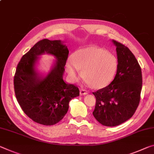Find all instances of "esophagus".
Returning a JSON list of instances; mask_svg holds the SVG:
<instances>
[{
	"label": "esophagus",
	"instance_id": "1",
	"mask_svg": "<svg viewBox=\"0 0 154 154\" xmlns=\"http://www.w3.org/2000/svg\"><path fill=\"white\" fill-rule=\"evenodd\" d=\"M88 92L87 90H86L80 89L79 94H80V95H86V94H88Z\"/></svg>",
	"mask_w": 154,
	"mask_h": 154
}]
</instances>
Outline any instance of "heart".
Segmentation results:
<instances>
[{"mask_svg": "<svg viewBox=\"0 0 154 154\" xmlns=\"http://www.w3.org/2000/svg\"><path fill=\"white\" fill-rule=\"evenodd\" d=\"M118 60L113 53L96 46L80 48L67 60L66 68L71 81L81 75L88 86L101 89L113 81L118 70Z\"/></svg>", "mask_w": 154, "mask_h": 154, "instance_id": "heart-1", "label": "heart"}]
</instances>
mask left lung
<instances>
[{
  "instance_id": "1",
  "label": "left lung",
  "mask_w": 154,
  "mask_h": 154,
  "mask_svg": "<svg viewBox=\"0 0 154 154\" xmlns=\"http://www.w3.org/2000/svg\"><path fill=\"white\" fill-rule=\"evenodd\" d=\"M116 46L118 70L108 86L92 92L96 105L92 112L101 125L114 127L130 119L137 109L142 89V72L137 60L125 45L112 40Z\"/></svg>"
}]
</instances>
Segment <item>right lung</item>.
<instances>
[{
  "instance_id": "obj_1",
  "label": "right lung",
  "mask_w": 154,
  "mask_h": 154,
  "mask_svg": "<svg viewBox=\"0 0 154 154\" xmlns=\"http://www.w3.org/2000/svg\"><path fill=\"white\" fill-rule=\"evenodd\" d=\"M69 51L64 42L44 39L23 56L14 76V91L19 105L36 123L53 125L64 118L69 102L79 95L77 87L63 79ZM53 56L51 69L46 74L38 71L40 56Z\"/></svg>"
}]
</instances>
